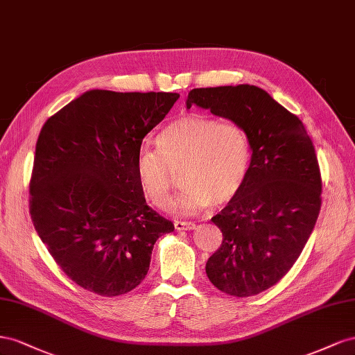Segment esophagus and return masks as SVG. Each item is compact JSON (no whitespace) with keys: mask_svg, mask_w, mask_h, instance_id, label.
<instances>
[{"mask_svg":"<svg viewBox=\"0 0 355 355\" xmlns=\"http://www.w3.org/2000/svg\"><path fill=\"white\" fill-rule=\"evenodd\" d=\"M174 226L177 230H193L196 226L195 223L191 221H181V220H175L174 221Z\"/></svg>","mask_w":355,"mask_h":355,"instance_id":"obj_1","label":"esophagus"}]
</instances>
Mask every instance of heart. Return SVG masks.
I'll use <instances>...</instances> for the list:
<instances>
[{"label":"heart","instance_id":"b5f03b06","mask_svg":"<svg viewBox=\"0 0 355 355\" xmlns=\"http://www.w3.org/2000/svg\"><path fill=\"white\" fill-rule=\"evenodd\" d=\"M156 146L138 151L135 177L141 193L157 208L168 205L177 171L183 190L174 208L184 214L227 204L245 184L251 143L238 121L189 113L162 129Z\"/></svg>","mask_w":355,"mask_h":355}]
</instances>
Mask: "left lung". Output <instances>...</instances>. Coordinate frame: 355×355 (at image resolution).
<instances>
[{"instance_id":"8db88e82","label":"left lung","mask_w":355,"mask_h":355,"mask_svg":"<svg viewBox=\"0 0 355 355\" xmlns=\"http://www.w3.org/2000/svg\"><path fill=\"white\" fill-rule=\"evenodd\" d=\"M191 105L238 121L250 137L248 177L211 218L223 241L205 270L226 295H259L295 265L315 226L322 187L315 148L299 117L257 86L193 89Z\"/></svg>"}]
</instances>
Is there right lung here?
<instances>
[{"mask_svg":"<svg viewBox=\"0 0 355 355\" xmlns=\"http://www.w3.org/2000/svg\"><path fill=\"white\" fill-rule=\"evenodd\" d=\"M178 98L89 90L49 117L38 135L29 214L58 266L95 295L114 297L139 286L155 242L174 230L146 204L135 159Z\"/></svg>","mask_w":355,"mask_h":355,"instance_id":"add662e5","label":"right lung"}]
</instances>
